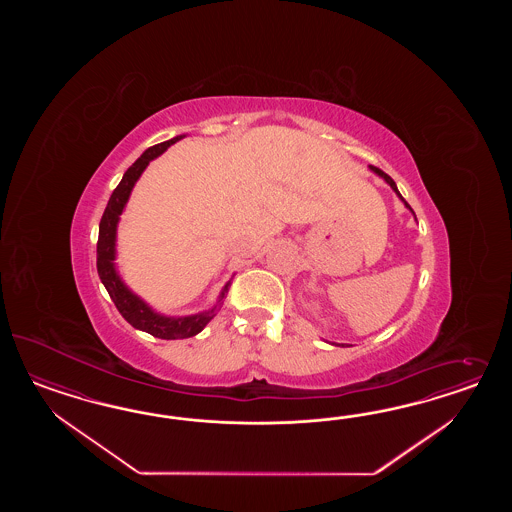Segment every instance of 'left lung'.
Here are the masks:
<instances>
[{
  "label": "left lung",
  "mask_w": 512,
  "mask_h": 512,
  "mask_svg": "<svg viewBox=\"0 0 512 512\" xmlns=\"http://www.w3.org/2000/svg\"><path fill=\"white\" fill-rule=\"evenodd\" d=\"M370 169H372V171L375 172V174H377V176H381V178H383V180H385V182H387L388 186L392 187V189H394V191H396V195H398V197H400V199H402V201H403V197H402V195H400V191H398V187H396V182H394V180H392V178H390V176H388V174H385V172L381 171V169H377V167H372V165H370ZM403 204H405V206H407V208H409V210H411V206H409V204H407V202L403 201ZM411 212H413V210H411ZM413 214H415V212H413Z\"/></svg>",
  "instance_id": "obj_1"
}]
</instances>
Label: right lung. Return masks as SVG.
<instances>
[{
  "label": "right lung",
  "mask_w": 512,
  "mask_h": 512,
  "mask_svg": "<svg viewBox=\"0 0 512 512\" xmlns=\"http://www.w3.org/2000/svg\"><path fill=\"white\" fill-rule=\"evenodd\" d=\"M184 139V135H178L171 140H165L161 144H155L152 148H148L139 159L125 171L122 182L112 191L109 204L105 208V214L101 217L99 223V240H97V274L103 281L105 289L109 291L110 298L114 302V306L122 313L125 321L135 328H139L142 332H148L155 338L161 340H184L197 336L204 326L208 325L214 317L216 311L223 306V298L229 293L231 281L221 289V295L217 298V304L212 310L195 313V315H187V317H167L161 313H155L144 300H140L139 296L133 291H129V287L125 285L122 278L116 272V229H118V221L124 212L125 204L129 201V195L133 191V186L137 184L140 174L148 167V163L155 159L157 155L163 154L171 144Z\"/></svg>",
  "instance_id": "obj_1"
}]
</instances>
